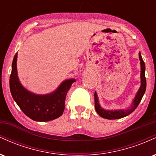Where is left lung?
<instances>
[{"instance_id": "left-lung-1", "label": "left lung", "mask_w": 156, "mask_h": 156, "mask_svg": "<svg viewBox=\"0 0 156 156\" xmlns=\"http://www.w3.org/2000/svg\"><path fill=\"white\" fill-rule=\"evenodd\" d=\"M139 59H140L141 64V87L140 89L138 91L135 97V99L132 103L131 107L128 108V110H119V111H105L100 106L99 103H98V96H97L96 92H94V107H95L96 112L99 114L101 117L105 119H120V118L125 117L126 116L129 115L132 112L137 108L139 105V103L141 101L143 95H144V92L146 90V78H145V64H144V61L141 58V53H139Z\"/></svg>"}]
</instances>
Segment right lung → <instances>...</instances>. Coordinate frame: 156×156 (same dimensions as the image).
I'll return each mask as SVG.
<instances>
[{"label": "right lung", "instance_id": "right-lung-1", "mask_svg": "<svg viewBox=\"0 0 156 156\" xmlns=\"http://www.w3.org/2000/svg\"><path fill=\"white\" fill-rule=\"evenodd\" d=\"M17 53L12 62L9 87L12 98L22 112L27 117L37 122L51 121L62 116L65 108L67 93L76 80H65L51 94L45 95L33 94L23 88L20 83L17 73Z\"/></svg>", "mask_w": 156, "mask_h": 156}]
</instances>
